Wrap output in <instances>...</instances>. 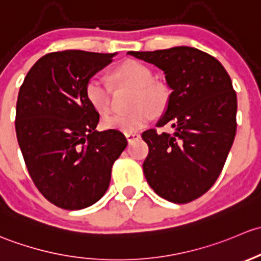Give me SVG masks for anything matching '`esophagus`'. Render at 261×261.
I'll use <instances>...</instances> for the list:
<instances>
[{
	"label": "esophagus",
	"instance_id": "esophagus-1",
	"mask_svg": "<svg viewBox=\"0 0 261 261\" xmlns=\"http://www.w3.org/2000/svg\"><path fill=\"white\" fill-rule=\"evenodd\" d=\"M125 138H127V141L130 143V142L134 141V139L141 138V134L139 133H125Z\"/></svg>",
	"mask_w": 261,
	"mask_h": 261
}]
</instances>
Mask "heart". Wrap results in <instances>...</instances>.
Masks as SVG:
<instances>
[{
	"instance_id": "obj_1",
	"label": "heart",
	"mask_w": 261,
	"mask_h": 261,
	"mask_svg": "<svg viewBox=\"0 0 261 261\" xmlns=\"http://www.w3.org/2000/svg\"><path fill=\"white\" fill-rule=\"evenodd\" d=\"M113 80L117 85L133 88L130 107L133 109L122 114L106 117L101 125L107 129H118L133 133L146 127L152 119V112L161 114L170 103V88L165 82L152 79L153 72L146 64L137 60H125L113 70ZM85 96L99 114L111 112L112 89L106 80L91 76L85 85Z\"/></svg>"
}]
</instances>
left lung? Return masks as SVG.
<instances>
[{"label": "left lung", "mask_w": 261, "mask_h": 261, "mask_svg": "<svg viewBox=\"0 0 261 261\" xmlns=\"http://www.w3.org/2000/svg\"><path fill=\"white\" fill-rule=\"evenodd\" d=\"M128 54L162 69L172 89L157 127L168 123L173 133H142L149 149L143 162L147 182L165 200L191 202L216 182L235 138L238 100L229 74L195 47Z\"/></svg>", "instance_id": "1"}]
</instances>
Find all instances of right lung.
<instances>
[{
  "mask_svg": "<svg viewBox=\"0 0 261 261\" xmlns=\"http://www.w3.org/2000/svg\"><path fill=\"white\" fill-rule=\"evenodd\" d=\"M115 54L64 50L46 54L26 75L16 104V136L41 195L64 210L103 197L112 167L127 147L122 132L95 129L99 113L85 96L87 82Z\"/></svg>",
  "mask_w": 261,
  "mask_h": 261,
  "instance_id": "1",
  "label": "right lung"
}]
</instances>
